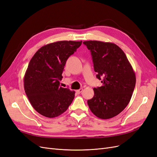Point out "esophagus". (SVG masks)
<instances>
[{
	"label": "esophagus",
	"mask_w": 157,
	"mask_h": 157,
	"mask_svg": "<svg viewBox=\"0 0 157 157\" xmlns=\"http://www.w3.org/2000/svg\"><path fill=\"white\" fill-rule=\"evenodd\" d=\"M82 91H83V89L82 88H80L79 90H76V92H77V94H80Z\"/></svg>",
	"instance_id": "obj_1"
}]
</instances>
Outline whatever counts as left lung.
Returning <instances> with one entry per match:
<instances>
[{
	"mask_svg": "<svg viewBox=\"0 0 157 157\" xmlns=\"http://www.w3.org/2000/svg\"><path fill=\"white\" fill-rule=\"evenodd\" d=\"M91 52L96 77L103 85L94 88L88 100L94 115L108 119L121 113L129 103L136 86V75L122 50L111 42H83Z\"/></svg>",
	"mask_w": 157,
	"mask_h": 157,
	"instance_id": "left-lung-1",
	"label": "left lung"
}]
</instances>
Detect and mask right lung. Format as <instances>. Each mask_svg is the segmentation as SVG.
<instances>
[{
    "mask_svg": "<svg viewBox=\"0 0 157 157\" xmlns=\"http://www.w3.org/2000/svg\"><path fill=\"white\" fill-rule=\"evenodd\" d=\"M82 41H58L38 50L30 60L24 77V89L33 107L46 117L63 113L72 103L75 91L60 86L64 66Z\"/></svg>",
    "mask_w": 157,
    "mask_h": 157,
    "instance_id": "obj_1",
    "label": "right lung"
}]
</instances>
